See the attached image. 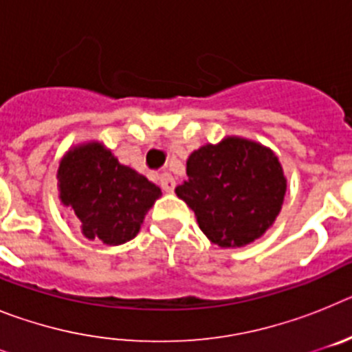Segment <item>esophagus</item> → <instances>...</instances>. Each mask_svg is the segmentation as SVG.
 I'll list each match as a JSON object with an SVG mask.
<instances>
[{
    "label": "esophagus",
    "instance_id": "34e87169",
    "mask_svg": "<svg viewBox=\"0 0 352 352\" xmlns=\"http://www.w3.org/2000/svg\"><path fill=\"white\" fill-rule=\"evenodd\" d=\"M158 183H160L162 190H164V192H173L174 188H176V182H174V178H173V176H170L169 173L160 174V178H158Z\"/></svg>",
    "mask_w": 352,
    "mask_h": 352
}]
</instances>
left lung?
<instances>
[{"mask_svg":"<svg viewBox=\"0 0 352 352\" xmlns=\"http://www.w3.org/2000/svg\"><path fill=\"white\" fill-rule=\"evenodd\" d=\"M186 176L174 192L194 211L206 238L222 248L261 238L280 213L287 190L273 149L238 135L195 149Z\"/></svg>","mask_w":352,"mask_h":352,"instance_id":"1","label":"left lung"}]
</instances>
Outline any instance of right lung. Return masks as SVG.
I'll return each mask as SVG.
<instances>
[{
    "label": "right lung",
    "mask_w": 352,
    "mask_h": 352,
    "mask_svg": "<svg viewBox=\"0 0 352 352\" xmlns=\"http://www.w3.org/2000/svg\"><path fill=\"white\" fill-rule=\"evenodd\" d=\"M56 178L61 204L79 219L80 232L113 247L139 234L146 213L162 195L155 183L120 164L100 141L72 146Z\"/></svg>",
    "instance_id": "add662e5"
}]
</instances>
